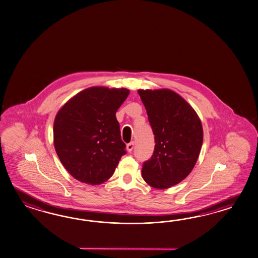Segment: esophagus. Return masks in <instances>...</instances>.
<instances>
[{
    "mask_svg": "<svg viewBox=\"0 0 258 258\" xmlns=\"http://www.w3.org/2000/svg\"><path fill=\"white\" fill-rule=\"evenodd\" d=\"M134 147H135V143L131 142V143L127 144V146H126V150H127V151H129V152H132L133 150H134Z\"/></svg>",
    "mask_w": 258,
    "mask_h": 258,
    "instance_id": "1",
    "label": "esophagus"
}]
</instances>
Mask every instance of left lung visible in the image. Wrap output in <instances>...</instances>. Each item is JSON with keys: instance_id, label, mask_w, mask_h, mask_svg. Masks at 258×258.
<instances>
[{"instance_id": "obj_1", "label": "left lung", "mask_w": 258, "mask_h": 258, "mask_svg": "<svg viewBox=\"0 0 258 258\" xmlns=\"http://www.w3.org/2000/svg\"><path fill=\"white\" fill-rule=\"evenodd\" d=\"M155 136L153 155L143 163L142 177L165 189L190 174L201 152L204 131L196 111L169 89L138 90Z\"/></svg>"}]
</instances>
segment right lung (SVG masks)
Returning a JSON list of instances; mask_svg holds the SVG:
<instances>
[{
	"label": "right lung",
	"instance_id": "add662e5",
	"mask_svg": "<svg viewBox=\"0 0 258 258\" xmlns=\"http://www.w3.org/2000/svg\"><path fill=\"white\" fill-rule=\"evenodd\" d=\"M129 93L126 88L94 86L78 93L58 110L54 149L75 179L99 185L113 174L126 153L116 112Z\"/></svg>",
	"mask_w": 258,
	"mask_h": 258
}]
</instances>
